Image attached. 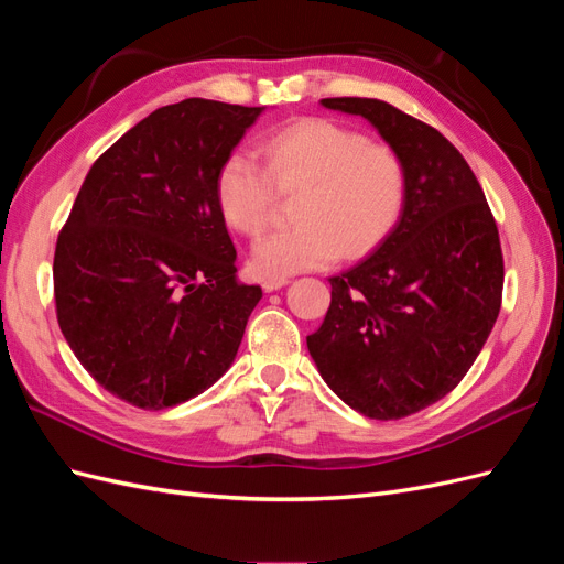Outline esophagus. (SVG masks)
I'll use <instances>...</instances> for the list:
<instances>
[{
  "mask_svg": "<svg viewBox=\"0 0 564 564\" xmlns=\"http://www.w3.org/2000/svg\"><path fill=\"white\" fill-rule=\"evenodd\" d=\"M284 284H289L286 278H268L263 282V289H265V292H278V289H282Z\"/></svg>",
  "mask_w": 564,
  "mask_h": 564,
  "instance_id": "34e87169",
  "label": "esophagus"
}]
</instances>
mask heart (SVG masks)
Wrapping results in <instances>:
<instances>
[{
	"label": "heart",
	"instance_id": "b5f03b06",
	"mask_svg": "<svg viewBox=\"0 0 564 564\" xmlns=\"http://www.w3.org/2000/svg\"><path fill=\"white\" fill-rule=\"evenodd\" d=\"M265 167L235 150L218 166L216 204L226 224L247 237L268 230L278 191H301L294 228L265 235L253 265L284 278L357 259L398 226L406 204V164L400 152L369 141L334 119L305 117L270 133L259 145Z\"/></svg>",
	"mask_w": 564,
	"mask_h": 564
}]
</instances>
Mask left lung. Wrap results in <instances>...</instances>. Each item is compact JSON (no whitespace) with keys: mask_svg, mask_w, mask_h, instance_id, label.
<instances>
[{"mask_svg":"<svg viewBox=\"0 0 564 564\" xmlns=\"http://www.w3.org/2000/svg\"><path fill=\"white\" fill-rule=\"evenodd\" d=\"M360 115L406 164V204L379 249L329 278L308 350L355 412L392 421L452 392L501 311L497 220L464 155L431 124L379 98H322Z\"/></svg>","mask_w":564,"mask_h":564,"instance_id":"1","label":"left lung"}]
</instances>
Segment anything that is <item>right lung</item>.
I'll return each mask as SVG.
<instances>
[{
    "label": "right lung",
    "instance_id": "right-lung-1",
    "mask_svg": "<svg viewBox=\"0 0 564 564\" xmlns=\"http://www.w3.org/2000/svg\"><path fill=\"white\" fill-rule=\"evenodd\" d=\"M263 108H158L84 178L54 253L58 327L91 379L139 409L176 406L232 365L261 286L240 284L218 166Z\"/></svg>",
    "mask_w": 564,
    "mask_h": 564
}]
</instances>
